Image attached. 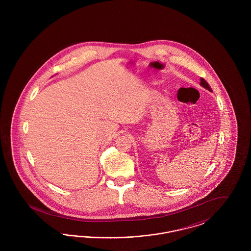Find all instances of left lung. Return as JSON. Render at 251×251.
<instances>
[{
	"instance_id": "1",
	"label": "left lung",
	"mask_w": 251,
	"mask_h": 251,
	"mask_svg": "<svg viewBox=\"0 0 251 251\" xmlns=\"http://www.w3.org/2000/svg\"><path fill=\"white\" fill-rule=\"evenodd\" d=\"M201 86H203L204 88H206V89H208L209 91H211L212 89H211V87H210V85H209V84L203 79V78H201Z\"/></svg>"
}]
</instances>
